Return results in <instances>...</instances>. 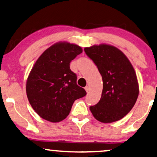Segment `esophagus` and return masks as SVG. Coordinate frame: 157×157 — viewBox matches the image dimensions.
Masks as SVG:
<instances>
[{"mask_svg": "<svg viewBox=\"0 0 157 157\" xmlns=\"http://www.w3.org/2000/svg\"><path fill=\"white\" fill-rule=\"evenodd\" d=\"M85 90H86V91L87 92H89V91H90V88H89V86H86L85 87Z\"/></svg>", "mask_w": 157, "mask_h": 157, "instance_id": "1", "label": "esophagus"}]
</instances>
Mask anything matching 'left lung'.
<instances>
[{"label": "left lung", "instance_id": "1", "mask_svg": "<svg viewBox=\"0 0 157 157\" xmlns=\"http://www.w3.org/2000/svg\"><path fill=\"white\" fill-rule=\"evenodd\" d=\"M84 51L97 66L103 80L101 97L90 106V111L102 123L119 121L132 110L138 98L136 72L128 58L115 46L94 45Z\"/></svg>", "mask_w": 157, "mask_h": 157}]
</instances>
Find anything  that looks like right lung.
Here are the masks:
<instances>
[{
  "label": "right lung",
  "instance_id": "add662e5",
  "mask_svg": "<svg viewBox=\"0 0 157 157\" xmlns=\"http://www.w3.org/2000/svg\"><path fill=\"white\" fill-rule=\"evenodd\" d=\"M82 51L76 44L56 43L40 56L32 68L26 81L27 97L44 119L54 123L65 119L75 100L86 95L70 69L71 61Z\"/></svg>",
  "mask_w": 157,
  "mask_h": 157
}]
</instances>
